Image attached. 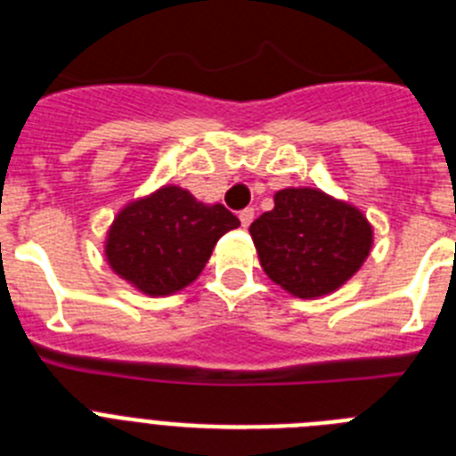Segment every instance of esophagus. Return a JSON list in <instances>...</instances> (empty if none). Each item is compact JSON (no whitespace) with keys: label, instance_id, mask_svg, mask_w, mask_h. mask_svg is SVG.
<instances>
[{"label":"esophagus","instance_id":"34e87169","mask_svg":"<svg viewBox=\"0 0 456 456\" xmlns=\"http://www.w3.org/2000/svg\"><path fill=\"white\" fill-rule=\"evenodd\" d=\"M253 216H256V212H253V208L241 209V212H240L241 225H244V228H248V225H251V221H253Z\"/></svg>","mask_w":456,"mask_h":456}]
</instances>
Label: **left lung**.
Here are the masks:
<instances>
[{"label":"left lung","mask_w":456,"mask_h":456,"mask_svg":"<svg viewBox=\"0 0 456 456\" xmlns=\"http://www.w3.org/2000/svg\"><path fill=\"white\" fill-rule=\"evenodd\" d=\"M265 273L299 299L345 285L372 248V225L361 209L320 189H281L273 209L248 228Z\"/></svg>","instance_id":"1"}]
</instances>
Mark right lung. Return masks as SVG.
Wrapping results in <instances>:
<instances>
[{"label":"right lung","instance_id":"obj_1","mask_svg":"<svg viewBox=\"0 0 456 456\" xmlns=\"http://www.w3.org/2000/svg\"><path fill=\"white\" fill-rule=\"evenodd\" d=\"M240 219L175 184L125 205L107 232L104 256L120 278L151 297H167L199 278L221 235Z\"/></svg>","mask_w":456,"mask_h":456}]
</instances>
